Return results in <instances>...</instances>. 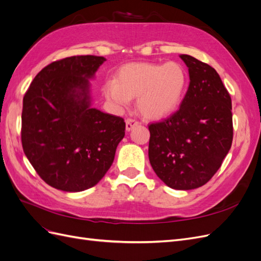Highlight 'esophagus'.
<instances>
[{"label": "esophagus", "instance_id": "1", "mask_svg": "<svg viewBox=\"0 0 261 261\" xmlns=\"http://www.w3.org/2000/svg\"><path fill=\"white\" fill-rule=\"evenodd\" d=\"M126 123V130L127 132H130L134 127H136V126L139 125V123L135 120H133V118H127V120L125 121Z\"/></svg>", "mask_w": 261, "mask_h": 261}]
</instances>
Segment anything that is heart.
Instances as JSON below:
<instances>
[{"label":"heart","instance_id":"obj_1","mask_svg":"<svg viewBox=\"0 0 261 261\" xmlns=\"http://www.w3.org/2000/svg\"><path fill=\"white\" fill-rule=\"evenodd\" d=\"M186 68L178 62L130 63L117 70L115 81L106 86V96L116 107L137 98L139 111L149 118H162L175 112L187 89Z\"/></svg>","mask_w":261,"mask_h":261}]
</instances>
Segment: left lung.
I'll return each mask as SVG.
<instances>
[{
    "label": "left lung",
    "instance_id": "left-lung-1",
    "mask_svg": "<svg viewBox=\"0 0 261 261\" xmlns=\"http://www.w3.org/2000/svg\"><path fill=\"white\" fill-rule=\"evenodd\" d=\"M189 86L176 113L149 125V161L165 185L189 191L216 174L233 140L232 101L217 70L187 54Z\"/></svg>",
    "mask_w": 261,
    "mask_h": 261
}]
</instances>
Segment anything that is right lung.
Returning a JSON list of instances; mask_svg holds the SVG:
<instances>
[{
    "mask_svg": "<svg viewBox=\"0 0 261 261\" xmlns=\"http://www.w3.org/2000/svg\"><path fill=\"white\" fill-rule=\"evenodd\" d=\"M107 60L80 55L38 73L22 100L23 152L46 184L83 192L99 183L125 136L122 117L91 107L90 80Z\"/></svg>",
    "mask_w": 261,
    "mask_h": 261,
    "instance_id": "add662e5",
    "label": "right lung"
}]
</instances>
